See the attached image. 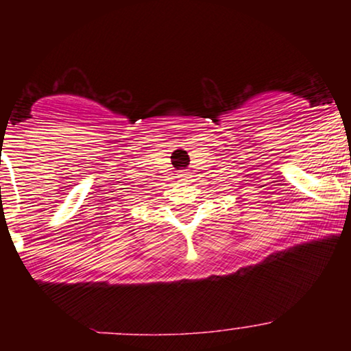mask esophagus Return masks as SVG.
Returning a JSON list of instances; mask_svg holds the SVG:
<instances>
[{"label": "esophagus", "instance_id": "esophagus-1", "mask_svg": "<svg viewBox=\"0 0 351 351\" xmlns=\"http://www.w3.org/2000/svg\"><path fill=\"white\" fill-rule=\"evenodd\" d=\"M176 178H178L180 183L188 184L189 181H191V173H189L188 170H180L178 171V176H176Z\"/></svg>", "mask_w": 351, "mask_h": 351}]
</instances>
